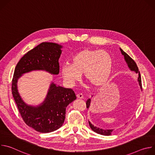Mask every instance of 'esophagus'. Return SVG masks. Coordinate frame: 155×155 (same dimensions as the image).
Instances as JSON below:
<instances>
[{
  "label": "esophagus",
  "instance_id": "1",
  "mask_svg": "<svg viewBox=\"0 0 155 155\" xmlns=\"http://www.w3.org/2000/svg\"><path fill=\"white\" fill-rule=\"evenodd\" d=\"M77 97L78 99H83V95L81 93H79V94H77Z\"/></svg>",
  "mask_w": 155,
  "mask_h": 155
}]
</instances>
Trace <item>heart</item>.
Returning a JSON list of instances; mask_svg holds the SVG:
<instances>
[{"mask_svg": "<svg viewBox=\"0 0 155 155\" xmlns=\"http://www.w3.org/2000/svg\"><path fill=\"white\" fill-rule=\"evenodd\" d=\"M112 68V58L108 52L86 48L76 53L72 58L71 64H64L61 68V74L69 86H74L79 81L81 74L84 73L86 81L99 87L108 81Z\"/></svg>", "mask_w": 155, "mask_h": 155, "instance_id": "b5f03b06", "label": "heart"}]
</instances>
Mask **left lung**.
I'll return each instance as SVG.
<instances>
[{
    "label": "left lung",
    "mask_w": 155,
    "mask_h": 155,
    "mask_svg": "<svg viewBox=\"0 0 155 155\" xmlns=\"http://www.w3.org/2000/svg\"><path fill=\"white\" fill-rule=\"evenodd\" d=\"M120 51L121 52V54L124 56V59L128 65L129 68L130 69V70L131 71H134L135 72L136 74H138L139 77H138V81L139 83V85L140 86L141 90L142 89V81H141V77H140V72L139 71V69L137 65L136 64V63L135 62V61L132 59L127 53H126L121 48H120ZM90 104H91V99H88L86 102V107L87 108H89L90 106ZM89 124L90 126L91 127V129L95 132L97 134L103 135V136H110L111 135V134L113 132V129H102L99 127H97L96 126H94V125H93L90 121H89Z\"/></svg>",
    "instance_id": "1"
}]
</instances>
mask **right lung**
<instances>
[{
	"instance_id": "right-lung-1",
	"label": "right lung",
	"mask_w": 155,
	"mask_h": 155,
	"mask_svg": "<svg viewBox=\"0 0 155 155\" xmlns=\"http://www.w3.org/2000/svg\"><path fill=\"white\" fill-rule=\"evenodd\" d=\"M62 47L51 42L39 44L21 58L12 79V94L22 118L28 126L42 133L54 131L62 126L65 118L66 107L76 99L75 94L71 88H65L52 83L45 101L34 107L22 100L18 91L17 81L23 74L32 71L43 70L58 75Z\"/></svg>"
}]
</instances>
